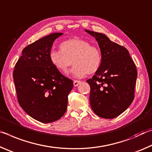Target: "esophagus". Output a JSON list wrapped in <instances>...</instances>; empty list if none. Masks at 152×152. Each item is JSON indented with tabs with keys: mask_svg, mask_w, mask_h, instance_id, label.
Segmentation results:
<instances>
[{
	"mask_svg": "<svg viewBox=\"0 0 152 152\" xmlns=\"http://www.w3.org/2000/svg\"><path fill=\"white\" fill-rule=\"evenodd\" d=\"M81 83V81H78V80H74L73 81V85L74 86H77L79 83Z\"/></svg>",
	"mask_w": 152,
	"mask_h": 152,
	"instance_id": "obj_1",
	"label": "esophagus"
}]
</instances>
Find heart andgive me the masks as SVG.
I'll list each match as a JSON object with an SVG mask.
<instances>
[{
  "instance_id": "b5f03b06",
  "label": "heart",
  "mask_w": 152,
  "mask_h": 152,
  "mask_svg": "<svg viewBox=\"0 0 152 152\" xmlns=\"http://www.w3.org/2000/svg\"><path fill=\"white\" fill-rule=\"evenodd\" d=\"M61 50H52L50 61L60 71L66 73L69 67L75 64L71 73L75 77L92 75L99 70L102 55L98 46L91 45L86 39L75 38L62 42Z\"/></svg>"
}]
</instances>
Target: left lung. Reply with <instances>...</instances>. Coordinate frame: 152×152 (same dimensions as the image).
<instances>
[{"label":"left lung","mask_w":152,"mask_h":152,"mask_svg":"<svg viewBox=\"0 0 152 152\" xmlns=\"http://www.w3.org/2000/svg\"><path fill=\"white\" fill-rule=\"evenodd\" d=\"M85 31L95 37L102 55L99 70L87 80L90 86L91 107L99 117L114 118L126 110L133 100L136 66L125 47L103 34Z\"/></svg>","instance_id":"8db88e82"}]
</instances>
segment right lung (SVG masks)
<instances>
[{
	"label": "right lung",
	"instance_id": "add662e5",
	"mask_svg": "<svg viewBox=\"0 0 152 152\" xmlns=\"http://www.w3.org/2000/svg\"><path fill=\"white\" fill-rule=\"evenodd\" d=\"M62 35L51 34L26 46L13 73L20 106L43 123L56 121L64 115L73 87V81L60 73L50 61L53 42Z\"/></svg>",
	"mask_w": 152,
	"mask_h": 152
}]
</instances>
